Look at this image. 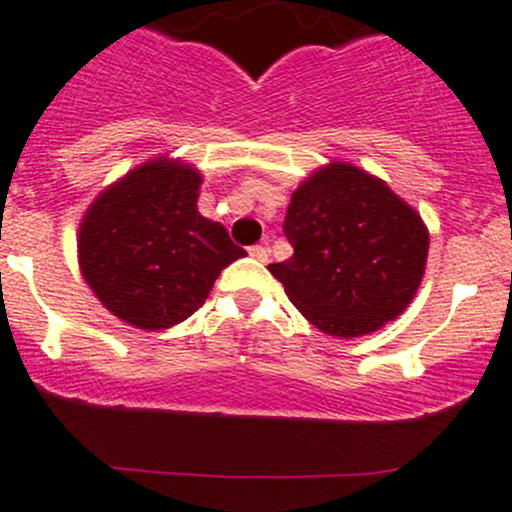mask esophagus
<instances>
[{
    "label": "esophagus",
    "instance_id": "obj_1",
    "mask_svg": "<svg viewBox=\"0 0 512 512\" xmlns=\"http://www.w3.org/2000/svg\"><path fill=\"white\" fill-rule=\"evenodd\" d=\"M247 252H250V257H255L257 262H267V257H270L267 247H262V245H252Z\"/></svg>",
    "mask_w": 512,
    "mask_h": 512
}]
</instances>
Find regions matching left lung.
I'll return each instance as SVG.
<instances>
[{
	"label": "left lung",
	"instance_id": "obj_1",
	"mask_svg": "<svg viewBox=\"0 0 512 512\" xmlns=\"http://www.w3.org/2000/svg\"><path fill=\"white\" fill-rule=\"evenodd\" d=\"M284 235L294 255L270 272L331 336H363L400 316L427 265L422 218L383 181L341 161L294 191Z\"/></svg>",
	"mask_w": 512,
	"mask_h": 512
}]
</instances>
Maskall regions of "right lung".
I'll return each instance as SVG.
<instances>
[{
    "instance_id": "obj_1",
    "label": "right lung",
    "mask_w": 512,
    "mask_h": 512,
    "mask_svg": "<svg viewBox=\"0 0 512 512\" xmlns=\"http://www.w3.org/2000/svg\"><path fill=\"white\" fill-rule=\"evenodd\" d=\"M198 186V171L157 159L88 208L80 270L117 319L147 331L181 324L206 304L220 270L245 255L223 225L198 213Z\"/></svg>"
}]
</instances>
